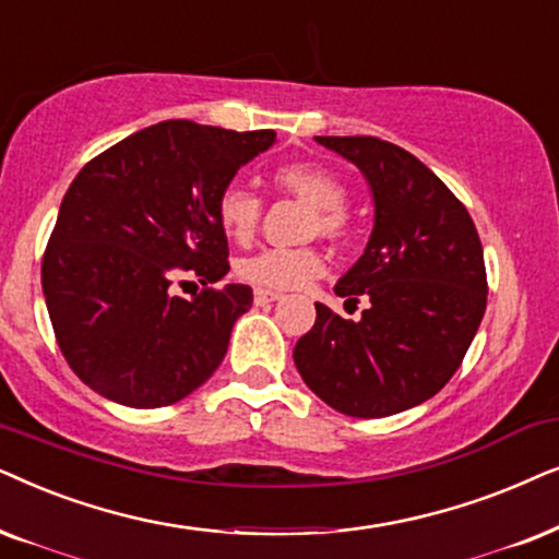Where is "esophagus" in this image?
<instances>
[{"label":"esophagus","instance_id":"34e87169","mask_svg":"<svg viewBox=\"0 0 559 559\" xmlns=\"http://www.w3.org/2000/svg\"><path fill=\"white\" fill-rule=\"evenodd\" d=\"M252 299H255V304L260 307V304L278 301V299H281V294H278V292H267V288H255V296H252Z\"/></svg>","mask_w":559,"mask_h":559}]
</instances>
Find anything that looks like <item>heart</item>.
<instances>
[{
	"label": "heart",
	"mask_w": 559,
	"mask_h": 559,
	"mask_svg": "<svg viewBox=\"0 0 559 559\" xmlns=\"http://www.w3.org/2000/svg\"><path fill=\"white\" fill-rule=\"evenodd\" d=\"M275 189L299 199L314 210L311 233L337 240L347 233V186L332 168L311 160L284 163L273 170ZM263 202L248 183L229 181L217 197V219L222 233L235 242H248L255 235ZM324 271L317 250L265 248L237 263V275L260 288H299Z\"/></svg>",
	"instance_id": "obj_1"
}]
</instances>
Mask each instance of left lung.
<instances>
[{
  "mask_svg": "<svg viewBox=\"0 0 559 559\" xmlns=\"http://www.w3.org/2000/svg\"><path fill=\"white\" fill-rule=\"evenodd\" d=\"M366 176L373 229L334 294L370 301L360 322L317 304L294 347L304 383L340 414L378 419L419 406L460 368L486 311V263L471 214L404 147L314 138Z\"/></svg>",
  "mask_w": 559,
  "mask_h": 559,
  "instance_id": "8db88e82",
  "label": "left lung"
}]
</instances>
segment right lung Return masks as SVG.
Wrapping results in <instances>:
<instances>
[{"label":"right lung","mask_w":559,"mask_h":559,"mask_svg":"<svg viewBox=\"0 0 559 559\" xmlns=\"http://www.w3.org/2000/svg\"><path fill=\"white\" fill-rule=\"evenodd\" d=\"M275 143L273 130L233 132L168 119L88 160L66 191L43 258V294L58 347L99 396L158 408L219 368L252 288L174 294L193 273L229 271L217 197Z\"/></svg>","instance_id":"obj_1"}]
</instances>
